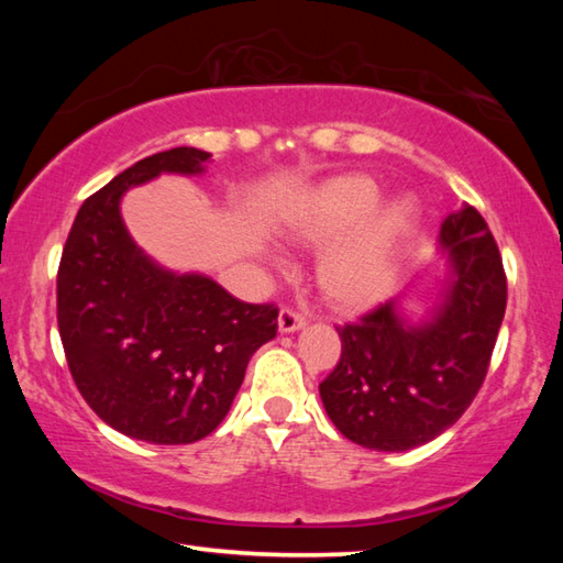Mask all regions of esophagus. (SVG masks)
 I'll list each match as a JSON object with an SVG mask.
<instances>
[{
  "label": "esophagus",
  "mask_w": 563,
  "mask_h": 563,
  "mask_svg": "<svg viewBox=\"0 0 563 563\" xmlns=\"http://www.w3.org/2000/svg\"><path fill=\"white\" fill-rule=\"evenodd\" d=\"M305 324H307V319L300 312H295V309H290V307H283L280 309V314H278V329H280V333L300 331V329H305Z\"/></svg>",
  "instance_id": "34e87169"
}]
</instances>
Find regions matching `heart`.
Returning a JSON list of instances; mask_svg holds the SVG:
<instances>
[{
    "label": "heart",
    "instance_id": "b5f03b06",
    "mask_svg": "<svg viewBox=\"0 0 563 563\" xmlns=\"http://www.w3.org/2000/svg\"><path fill=\"white\" fill-rule=\"evenodd\" d=\"M382 188L365 174L321 181L285 212L283 227L300 244H327L317 266L321 292L339 309H365L391 288L397 263L418 224V202L399 196L377 206Z\"/></svg>",
    "mask_w": 563,
    "mask_h": 563
}]
</instances>
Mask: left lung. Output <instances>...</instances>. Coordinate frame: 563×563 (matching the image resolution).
Here are the masks:
<instances>
[{
	"instance_id": "left-lung-1",
	"label": "left lung",
	"mask_w": 563,
	"mask_h": 563,
	"mask_svg": "<svg viewBox=\"0 0 563 563\" xmlns=\"http://www.w3.org/2000/svg\"><path fill=\"white\" fill-rule=\"evenodd\" d=\"M440 251L450 278L426 319L411 324L391 300L336 329L341 361L319 394L333 426L357 445H426L457 423L484 385L506 314L504 261L466 202L440 224Z\"/></svg>"
}]
</instances>
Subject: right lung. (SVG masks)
<instances>
[{
    "mask_svg": "<svg viewBox=\"0 0 563 563\" xmlns=\"http://www.w3.org/2000/svg\"><path fill=\"white\" fill-rule=\"evenodd\" d=\"M208 152L140 159L84 200L57 271V329L79 394L101 421L154 445L210 435L246 365L278 331V307L236 300L200 273L154 263L128 234L121 198L159 174L206 172Z\"/></svg>",
    "mask_w": 563,
    "mask_h": 563,
    "instance_id": "obj_1",
    "label": "right lung"
}]
</instances>
